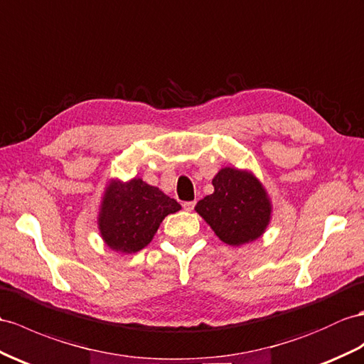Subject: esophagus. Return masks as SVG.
<instances>
[{"label": "esophagus", "instance_id": "obj_1", "mask_svg": "<svg viewBox=\"0 0 364 364\" xmlns=\"http://www.w3.org/2000/svg\"><path fill=\"white\" fill-rule=\"evenodd\" d=\"M194 205H196V202H194V200H191V202H183V203H182L183 210H187V211H191V210L194 208Z\"/></svg>", "mask_w": 364, "mask_h": 364}]
</instances>
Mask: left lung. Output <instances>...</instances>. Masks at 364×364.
<instances>
[{"label":"left lung","instance_id":"1","mask_svg":"<svg viewBox=\"0 0 364 364\" xmlns=\"http://www.w3.org/2000/svg\"><path fill=\"white\" fill-rule=\"evenodd\" d=\"M213 187L194 210L220 241L237 247L261 237L270 223L272 202L258 177L225 166L213 177Z\"/></svg>","mask_w":364,"mask_h":364}]
</instances>
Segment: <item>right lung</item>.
<instances>
[{
    "label": "right lung",
    "mask_w": 364,
    "mask_h": 364,
    "mask_svg": "<svg viewBox=\"0 0 364 364\" xmlns=\"http://www.w3.org/2000/svg\"><path fill=\"white\" fill-rule=\"evenodd\" d=\"M179 210L176 199L139 177L112 181L105 190L97 224L111 250L129 255L151 242L162 220Z\"/></svg>",
    "instance_id": "right-lung-1"
}]
</instances>
